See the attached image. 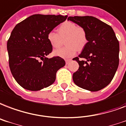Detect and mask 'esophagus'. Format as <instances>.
<instances>
[{"instance_id":"obj_1","label":"esophagus","mask_w":126,"mask_h":126,"mask_svg":"<svg viewBox=\"0 0 126 126\" xmlns=\"http://www.w3.org/2000/svg\"><path fill=\"white\" fill-rule=\"evenodd\" d=\"M71 61V59H66V60H65V63H66V64L67 65Z\"/></svg>"}]
</instances>
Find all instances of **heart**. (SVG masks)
<instances>
[{
	"label": "heart",
	"instance_id": "1",
	"mask_svg": "<svg viewBox=\"0 0 126 126\" xmlns=\"http://www.w3.org/2000/svg\"><path fill=\"white\" fill-rule=\"evenodd\" d=\"M65 47L55 50L53 55L63 59L73 57L78 49L81 50L88 43L87 34L83 28L78 26L75 23L67 21L62 23L57 29V33L51 31L47 34V40L53 49L60 47L62 40Z\"/></svg>",
	"mask_w": 126,
	"mask_h": 126
}]
</instances>
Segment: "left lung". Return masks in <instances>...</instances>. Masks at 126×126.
<instances>
[{
	"label": "left lung",
	"mask_w": 126,
	"mask_h": 126,
	"mask_svg": "<svg viewBox=\"0 0 126 126\" xmlns=\"http://www.w3.org/2000/svg\"><path fill=\"white\" fill-rule=\"evenodd\" d=\"M67 20L83 28L88 37V43L81 53L73 59L79 65L73 80L82 89L100 91L109 84L118 69V40L112 27L95 17L69 16Z\"/></svg>",
	"instance_id": "8db88e82"
}]
</instances>
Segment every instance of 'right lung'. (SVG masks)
<instances>
[{
    "label": "right lung",
    "instance_id": "add662e5",
    "mask_svg": "<svg viewBox=\"0 0 126 126\" xmlns=\"http://www.w3.org/2000/svg\"><path fill=\"white\" fill-rule=\"evenodd\" d=\"M67 18L33 14L13 29L7 42L9 67L16 82L24 89L37 91L50 86L55 80L57 71L65 66L61 57H46L52 51L47 34Z\"/></svg>",
    "mask_w": 126,
    "mask_h": 126
}]
</instances>
